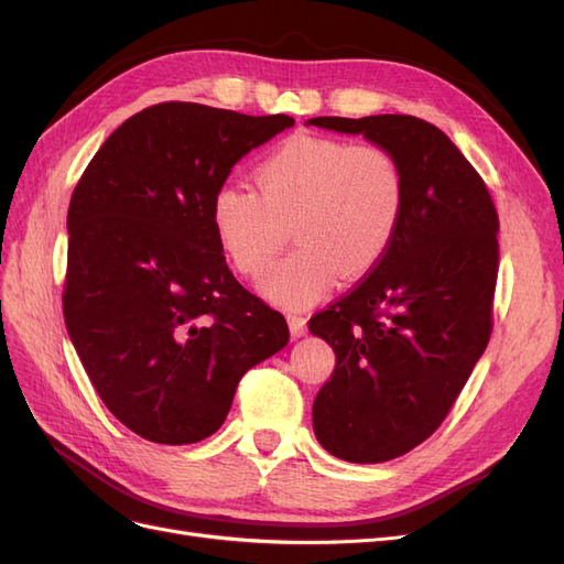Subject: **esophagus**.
Wrapping results in <instances>:
<instances>
[{
  "label": "esophagus",
  "mask_w": 564,
  "mask_h": 564,
  "mask_svg": "<svg viewBox=\"0 0 564 564\" xmlns=\"http://www.w3.org/2000/svg\"><path fill=\"white\" fill-rule=\"evenodd\" d=\"M286 322H289V334H292V338H301L305 334V317L289 315Z\"/></svg>",
  "instance_id": "1"
}]
</instances>
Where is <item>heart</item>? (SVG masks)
Here are the masks:
<instances>
[{"label":"heart","instance_id":"heart-1","mask_svg":"<svg viewBox=\"0 0 564 564\" xmlns=\"http://www.w3.org/2000/svg\"><path fill=\"white\" fill-rule=\"evenodd\" d=\"M256 191L220 185L212 228L232 265L259 278L289 240L296 249L261 280V294L301 311L334 286L338 272L362 278L381 263L398 232L404 181L383 148L294 135L256 166Z\"/></svg>","mask_w":564,"mask_h":564}]
</instances>
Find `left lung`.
Instances as JSON below:
<instances>
[{"mask_svg":"<svg viewBox=\"0 0 564 564\" xmlns=\"http://www.w3.org/2000/svg\"><path fill=\"white\" fill-rule=\"evenodd\" d=\"M362 133L398 162L404 207L381 263L308 329L336 352L313 402L332 456L381 464L445 421L491 334L499 216L480 174L437 127L412 115L313 117Z\"/></svg>","mask_w":564,"mask_h":564,"instance_id":"left-lung-1","label":"left lung"}]
</instances>
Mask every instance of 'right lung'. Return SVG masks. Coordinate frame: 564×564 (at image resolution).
Returning a JSON list of instances; mask_svg holds the SVG:
<instances>
[{"mask_svg":"<svg viewBox=\"0 0 564 564\" xmlns=\"http://www.w3.org/2000/svg\"><path fill=\"white\" fill-rule=\"evenodd\" d=\"M294 127L199 104L129 117L67 209V336L106 406L160 445L224 425L245 373L289 340L226 265L212 199L247 152Z\"/></svg>","mask_w":564,"mask_h":564,"instance_id":"1","label":"right lung"}]
</instances>
